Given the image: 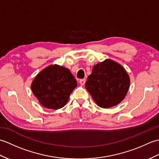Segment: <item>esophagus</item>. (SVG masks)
Segmentation results:
<instances>
[{
  "label": "esophagus",
  "mask_w": 159,
  "mask_h": 159,
  "mask_svg": "<svg viewBox=\"0 0 159 159\" xmlns=\"http://www.w3.org/2000/svg\"><path fill=\"white\" fill-rule=\"evenodd\" d=\"M79 83L81 85H85V79H80L79 80Z\"/></svg>",
  "instance_id": "esophagus-1"
}]
</instances>
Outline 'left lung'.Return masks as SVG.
Here are the masks:
<instances>
[{
  "instance_id": "obj_1",
  "label": "left lung",
  "mask_w": 159,
  "mask_h": 159,
  "mask_svg": "<svg viewBox=\"0 0 159 159\" xmlns=\"http://www.w3.org/2000/svg\"><path fill=\"white\" fill-rule=\"evenodd\" d=\"M130 77L122 66L107 59L93 66L85 88L98 106L108 109L117 105L126 97Z\"/></svg>"
}]
</instances>
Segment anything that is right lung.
<instances>
[{
	"label": "right lung",
	"instance_id": "1",
	"mask_svg": "<svg viewBox=\"0 0 159 159\" xmlns=\"http://www.w3.org/2000/svg\"><path fill=\"white\" fill-rule=\"evenodd\" d=\"M76 86V80L69 69L54 64L37 74L31 88L43 107L57 110L66 105Z\"/></svg>",
	"mask_w": 159,
	"mask_h": 159
}]
</instances>
